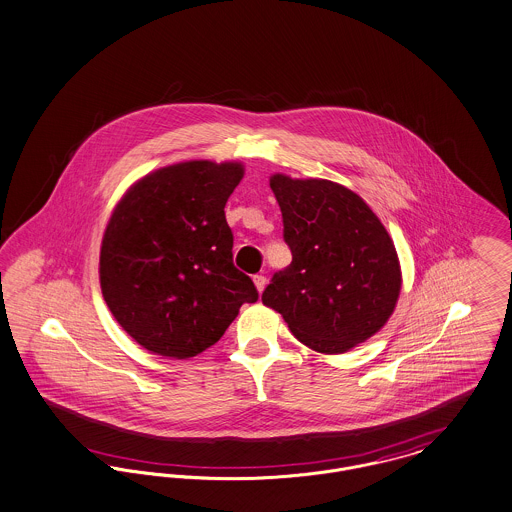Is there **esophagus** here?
Wrapping results in <instances>:
<instances>
[{"label":"esophagus","mask_w":512,"mask_h":512,"mask_svg":"<svg viewBox=\"0 0 512 512\" xmlns=\"http://www.w3.org/2000/svg\"><path fill=\"white\" fill-rule=\"evenodd\" d=\"M254 285H256V289L262 293L264 287H266V277H264V275H254Z\"/></svg>","instance_id":"34e87169"}]
</instances>
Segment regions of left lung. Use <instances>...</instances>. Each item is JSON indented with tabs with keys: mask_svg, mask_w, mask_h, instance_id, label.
Instances as JSON below:
<instances>
[{
	"mask_svg": "<svg viewBox=\"0 0 512 512\" xmlns=\"http://www.w3.org/2000/svg\"><path fill=\"white\" fill-rule=\"evenodd\" d=\"M293 262L273 273L262 303L318 353L375 336L394 312L402 275L394 242L371 207L330 180L270 178Z\"/></svg>",
	"mask_w": 512,
	"mask_h": 512,
	"instance_id": "1",
	"label": "left lung"
}]
</instances>
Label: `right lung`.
Here are the masks:
<instances>
[{"instance_id":"add662e5","label":"right lung","mask_w":512,"mask_h":512,"mask_svg":"<svg viewBox=\"0 0 512 512\" xmlns=\"http://www.w3.org/2000/svg\"><path fill=\"white\" fill-rule=\"evenodd\" d=\"M239 163L190 161L147 174L116 205L101 246V289L118 324L147 351L188 359L256 303L233 264L225 204Z\"/></svg>"}]
</instances>
